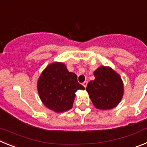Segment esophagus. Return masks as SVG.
Listing matches in <instances>:
<instances>
[{
	"label": "esophagus",
	"mask_w": 147,
	"mask_h": 147,
	"mask_svg": "<svg viewBox=\"0 0 147 147\" xmlns=\"http://www.w3.org/2000/svg\"><path fill=\"white\" fill-rule=\"evenodd\" d=\"M87 84H88V81H85L84 82L82 83L83 86L85 87V88H86V87H87Z\"/></svg>",
	"instance_id": "esophagus-1"
}]
</instances>
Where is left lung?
Wrapping results in <instances>:
<instances>
[{"label": "left lung", "mask_w": 147, "mask_h": 147, "mask_svg": "<svg viewBox=\"0 0 147 147\" xmlns=\"http://www.w3.org/2000/svg\"><path fill=\"white\" fill-rule=\"evenodd\" d=\"M95 80L89 82L86 90L96 108L109 110L119 105L123 96V83L120 76L110 67H98Z\"/></svg>", "instance_id": "left-lung-1"}]
</instances>
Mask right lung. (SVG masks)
<instances>
[{"label": "right lung", "mask_w": 147, "mask_h": 147, "mask_svg": "<svg viewBox=\"0 0 147 147\" xmlns=\"http://www.w3.org/2000/svg\"><path fill=\"white\" fill-rule=\"evenodd\" d=\"M38 93L42 103L55 112L71 109L76 92L85 88L78 82L77 76L69 72L63 63L49 65L40 76L37 83Z\"/></svg>", "instance_id": "obj_1"}]
</instances>
